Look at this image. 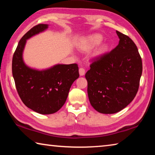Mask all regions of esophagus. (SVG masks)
I'll list each match as a JSON object with an SVG mask.
<instances>
[{"mask_svg": "<svg viewBox=\"0 0 155 155\" xmlns=\"http://www.w3.org/2000/svg\"><path fill=\"white\" fill-rule=\"evenodd\" d=\"M85 74V70L83 68H79V74L80 76H83Z\"/></svg>", "mask_w": 155, "mask_h": 155, "instance_id": "obj_1", "label": "esophagus"}]
</instances>
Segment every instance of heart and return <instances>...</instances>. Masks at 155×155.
Listing matches in <instances>:
<instances>
[{"label":"heart","instance_id":"heart-1","mask_svg":"<svg viewBox=\"0 0 155 155\" xmlns=\"http://www.w3.org/2000/svg\"><path fill=\"white\" fill-rule=\"evenodd\" d=\"M103 36L100 33H94L83 38L78 44V47L83 52H89L98 46L103 40ZM109 46L107 44H104L100 46L94 53V56L99 57L108 51Z\"/></svg>","mask_w":155,"mask_h":155}]
</instances>
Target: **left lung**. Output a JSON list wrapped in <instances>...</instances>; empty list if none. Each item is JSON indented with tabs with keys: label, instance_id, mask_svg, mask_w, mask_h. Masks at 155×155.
I'll return each mask as SVG.
<instances>
[{
	"label": "left lung",
	"instance_id": "8db88e82",
	"mask_svg": "<svg viewBox=\"0 0 155 155\" xmlns=\"http://www.w3.org/2000/svg\"><path fill=\"white\" fill-rule=\"evenodd\" d=\"M119 44L111 52L94 59L86 72L90 104L101 114H115L125 108L137 93L142 61L135 44L116 31Z\"/></svg>",
	"mask_w": 155,
	"mask_h": 155
}]
</instances>
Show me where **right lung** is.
<instances>
[{
  "label": "right lung",
  "mask_w": 155,
  "mask_h": 155,
  "mask_svg": "<svg viewBox=\"0 0 155 155\" xmlns=\"http://www.w3.org/2000/svg\"><path fill=\"white\" fill-rule=\"evenodd\" d=\"M48 25L39 24L21 38L12 59V74L15 87L26 106L40 114H54L61 108L70 87L79 77L77 64H57L44 70L28 67L22 59L26 41L42 32Z\"/></svg>",
  "instance_id": "add662e5"
}]
</instances>
